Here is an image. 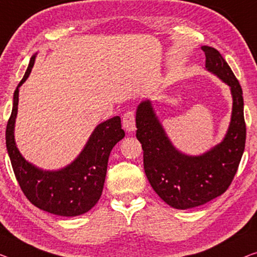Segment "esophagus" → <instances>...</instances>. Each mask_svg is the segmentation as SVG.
<instances>
[{
    "label": "esophagus",
    "instance_id": "esophagus-1",
    "mask_svg": "<svg viewBox=\"0 0 257 257\" xmlns=\"http://www.w3.org/2000/svg\"><path fill=\"white\" fill-rule=\"evenodd\" d=\"M122 125L127 132H134L136 129L135 113L133 110H128L127 113H124L123 118H122Z\"/></svg>",
    "mask_w": 257,
    "mask_h": 257
}]
</instances>
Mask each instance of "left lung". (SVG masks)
<instances>
[{
	"label": "left lung",
	"mask_w": 257,
	"mask_h": 257,
	"mask_svg": "<svg viewBox=\"0 0 257 257\" xmlns=\"http://www.w3.org/2000/svg\"><path fill=\"white\" fill-rule=\"evenodd\" d=\"M206 70L231 89L232 116L221 143L201 156L177 150L157 117L150 100L136 110V137L143 149L147 178L158 196L174 209L186 210L213 200L231 185L246 143L242 89L226 61L217 49L202 46Z\"/></svg>",
	"instance_id": "1"
}]
</instances>
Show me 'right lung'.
Listing matches in <instances>:
<instances>
[{"instance_id":"right-lung-1","label":"right lung","mask_w":257,"mask_h":257,"mask_svg":"<svg viewBox=\"0 0 257 257\" xmlns=\"http://www.w3.org/2000/svg\"><path fill=\"white\" fill-rule=\"evenodd\" d=\"M34 54L24 77L14 93V105L6 129V144L11 165L21 189L28 200L44 211L64 217H75L97 204L104 188L109 153L124 137L120 116L97 125L77 158L59 171H44L26 162L15 142V121L18 110L19 87L32 70Z\"/></svg>"}]
</instances>
